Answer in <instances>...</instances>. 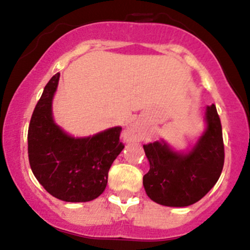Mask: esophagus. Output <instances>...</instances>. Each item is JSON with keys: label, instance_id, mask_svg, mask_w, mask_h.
I'll list each match as a JSON object with an SVG mask.
<instances>
[{"label": "esophagus", "instance_id": "esophagus-1", "mask_svg": "<svg viewBox=\"0 0 250 250\" xmlns=\"http://www.w3.org/2000/svg\"><path fill=\"white\" fill-rule=\"evenodd\" d=\"M146 134V129H145V125H143L140 121L133 123L129 128L125 130L123 133V138L127 142H132V140H142L143 138Z\"/></svg>", "mask_w": 250, "mask_h": 250}]
</instances>
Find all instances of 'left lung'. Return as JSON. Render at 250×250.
Wrapping results in <instances>:
<instances>
[{
	"label": "left lung",
	"mask_w": 250,
	"mask_h": 250,
	"mask_svg": "<svg viewBox=\"0 0 250 250\" xmlns=\"http://www.w3.org/2000/svg\"><path fill=\"white\" fill-rule=\"evenodd\" d=\"M208 128L188 154L176 152L165 142L143 145L150 169L143 177L147 197L165 207H188L208 194L220 178L225 162L222 128L216 106L205 113Z\"/></svg>",
	"instance_id": "obj_1"
}]
</instances>
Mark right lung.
<instances>
[{
  "label": "right lung",
  "instance_id": "add662e5",
  "mask_svg": "<svg viewBox=\"0 0 250 250\" xmlns=\"http://www.w3.org/2000/svg\"><path fill=\"white\" fill-rule=\"evenodd\" d=\"M60 73L46 84L31 116L28 154L31 171L52 197L69 203L90 202L105 190L108 169L125 145L122 128L113 127L88 138H73L52 118V99Z\"/></svg>",
  "mask_w": 250,
  "mask_h": 250
}]
</instances>
